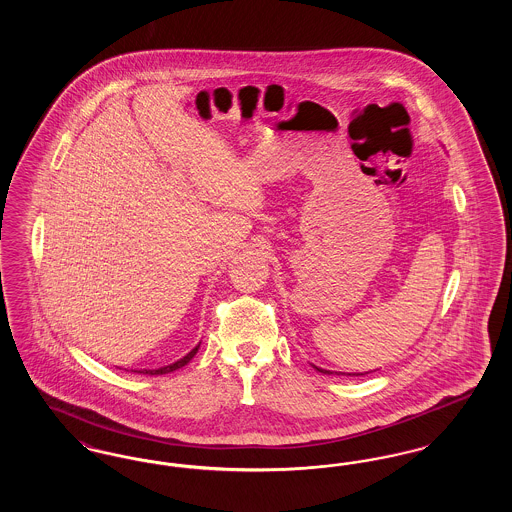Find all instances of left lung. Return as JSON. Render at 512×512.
<instances>
[{
	"label": "left lung",
	"mask_w": 512,
	"mask_h": 512,
	"mask_svg": "<svg viewBox=\"0 0 512 512\" xmlns=\"http://www.w3.org/2000/svg\"><path fill=\"white\" fill-rule=\"evenodd\" d=\"M318 372H324V374H332L330 370H322V368H317ZM353 376H363V374H353Z\"/></svg>",
	"instance_id": "obj_1"
}]
</instances>
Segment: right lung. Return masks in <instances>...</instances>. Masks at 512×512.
<instances>
[{
	"label": "right lung",
	"instance_id": "right-lung-1",
	"mask_svg": "<svg viewBox=\"0 0 512 512\" xmlns=\"http://www.w3.org/2000/svg\"><path fill=\"white\" fill-rule=\"evenodd\" d=\"M197 349H199V345H195L194 349H192L184 359H180V361H176V363H172V365L161 366V368H157V370H142V372H144V374H167V372H172V370H176V368H180V366L188 365V363L194 359Z\"/></svg>",
	"mask_w": 512,
	"mask_h": 512
}]
</instances>
